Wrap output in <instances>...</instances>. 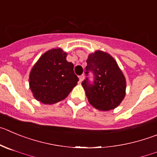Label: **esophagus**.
<instances>
[{"label": "esophagus", "instance_id": "34e87169", "mask_svg": "<svg viewBox=\"0 0 157 157\" xmlns=\"http://www.w3.org/2000/svg\"><path fill=\"white\" fill-rule=\"evenodd\" d=\"M79 79H80V82H82L83 80V79H84V75H83V74L80 75V77H79Z\"/></svg>", "mask_w": 157, "mask_h": 157}]
</instances>
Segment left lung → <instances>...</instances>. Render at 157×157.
I'll return each instance as SVG.
<instances>
[{
  "label": "left lung",
  "mask_w": 157,
  "mask_h": 157,
  "mask_svg": "<svg viewBox=\"0 0 157 157\" xmlns=\"http://www.w3.org/2000/svg\"><path fill=\"white\" fill-rule=\"evenodd\" d=\"M86 79L82 86L90 105L101 111L114 109L125 95L126 82L113 57L102 51L90 54L87 60ZM93 74V81L87 77Z\"/></svg>",
  "instance_id": "1"
}]
</instances>
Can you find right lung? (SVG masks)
<instances>
[{
    "instance_id": "obj_1",
    "label": "right lung",
    "mask_w": 157,
    "mask_h": 157,
    "mask_svg": "<svg viewBox=\"0 0 157 157\" xmlns=\"http://www.w3.org/2000/svg\"><path fill=\"white\" fill-rule=\"evenodd\" d=\"M67 54L61 49L44 53L32 67L29 86L35 98L46 105L63 100L76 86L79 78L74 64L67 61Z\"/></svg>"
}]
</instances>
